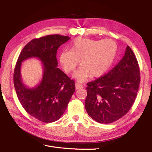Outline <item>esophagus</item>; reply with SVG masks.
I'll return each instance as SVG.
<instances>
[{
    "label": "esophagus",
    "mask_w": 152,
    "mask_h": 152,
    "mask_svg": "<svg viewBox=\"0 0 152 152\" xmlns=\"http://www.w3.org/2000/svg\"><path fill=\"white\" fill-rule=\"evenodd\" d=\"M75 86H76V89H80V88H83V86L82 85V84H80V83H76Z\"/></svg>",
    "instance_id": "esophagus-1"
}]
</instances>
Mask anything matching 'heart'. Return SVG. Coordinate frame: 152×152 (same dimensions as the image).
<instances>
[{
	"mask_svg": "<svg viewBox=\"0 0 152 152\" xmlns=\"http://www.w3.org/2000/svg\"><path fill=\"white\" fill-rule=\"evenodd\" d=\"M118 45L112 39L93 40L77 38L71 45V50L64 49L59 53V61L64 70L69 73L75 69L81 61V66L73 74L79 82L90 76L99 77L112 65L117 56Z\"/></svg>",
	"mask_w": 152,
	"mask_h": 152,
	"instance_id": "obj_1",
	"label": "heart"
}]
</instances>
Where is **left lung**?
I'll use <instances>...</instances> for the list:
<instances>
[{
	"mask_svg": "<svg viewBox=\"0 0 152 152\" xmlns=\"http://www.w3.org/2000/svg\"><path fill=\"white\" fill-rule=\"evenodd\" d=\"M140 68L131 48L117 65L94 81L87 83L85 107L88 115L101 124H111L129 111L137 95Z\"/></svg>",
	"mask_w": 152,
	"mask_h": 152,
	"instance_id": "left-lung-1",
	"label": "left lung"
}]
</instances>
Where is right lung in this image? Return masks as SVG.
Instances as JSON below:
<instances>
[{
	"label": "right lung",
	"instance_id": "1",
	"mask_svg": "<svg viewBox=\"0 0 152 152\" xmlns=\"http://www.w3.org/2000/svg\"><path fill=\"white\" fill-rule=\"evenodd\" d=\"M70 39L67 36L51 34L35 38L26 44L16 63L14 84L17 96L28 114L44 123L58 120L66 109L75 91V82L57 68V50ZM37 57L43 62V76L34 88H27L21 81V63Z\"/></svg>",
	"mask_w": 152,
	"mask_h": 152
}]
</instances>
